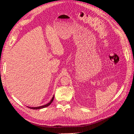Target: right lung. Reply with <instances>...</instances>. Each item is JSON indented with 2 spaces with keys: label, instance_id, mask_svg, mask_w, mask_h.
Here are the masks:
<instances>
[{
  "label": "right lung",
  "instance_id": "add662e5",
  "mask_svg": "<svg viewBox=\"0 0 134 134\" xmlns=\"http://www.w3.org/2000/svg\"><path fill=\"white\" fill-rule=\"evenodd\" d=\"M54 95L53 96V97H52V98H51V100L50 101V102H49V103H47V104H46V105H42V106H37V107H29V106H27V107L28 108H30V109H43V108H46V107H47L48 106H49L51 103L53 102V100H54Z\"/></svg>",
  "mask_w": 134,
  "mask_h": 134
}]
</instances>
